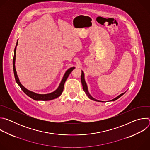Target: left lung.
<instances>
[{"mask_svg": "<svg viewBox=\"0 0 150 150\" xmlns=\"http://www.w3.org/2000/svg\"><path fill=\"white\" fill-rule=\"evenodd\" d=\"M81 72H82V74H81V83H82V85L83 90L84 92L85 93V94H86V95L88 96V97L90 99H91V100H94V101H98V102H103V101H100V100H97V99L94 98V97H93L90 95V93H89V91H88V87H87V83H86V82H85V81L84 73H83V72L82 71H81ZM125 93H126V91H125V93H123L120 94L119 96H117V97H116V98H113V99L111 100H110V101H114L116 100L117 99H118L119 98H120L122 96H123Z\"/></svg>", "mask_w": 150, "mask_h": 150, "instance_id": "8db88e82", "label": "left lung"}]
</instances>
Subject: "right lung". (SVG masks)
Here are the masks:
<instances>
[{"label": "right lung", "instance_id": "1", "mask_svg": "<svg viewBox=\"0 0 150 150\" xmlns=\"http://www.w3.org/2000/svg\"><path fill=\"white\" fill-rule=\"evenodd\" d=\"M18 43V40H17L16 46L14 49V55H13V73H14L15 81H16V83H18V85L21 87V90H22L24 91V93L25 94H26L28 97H30V98H33V100H37V101H49V100H53L54 98L59 97L62 94V93L63 91L64 84H65V81H67L69 74L75 68V67L70 68L66 71V72L65 73V74H64V75L63 76V78L59 85L58 88L53 92L49 93V94H37L34 92L31 91L27 90L26 88H25L23 85L21 84V83L19 81V78L17 75L16 71L15 69V60H16V47H17Z\"/></svg>", "mask_w": 150, "mask_h": 150}]
</instances>
